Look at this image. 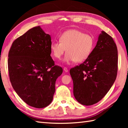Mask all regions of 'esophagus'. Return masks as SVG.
Masks as SVG:
<instances>
[{"label":"esophagus","instance_id":"34e87169","mask_svg":"<svg viewBox=\"0 0 128 128\" xmlns=\"http://www.w3.org/2000/svg\"><path fill=\"white\" fill-rule=\"evenodd\" d=\"M63 69L64 70V72H68V68H66V67H64V68H63Z\"/></svg>","mask_w":128,"mask_h":128}]
</instances>
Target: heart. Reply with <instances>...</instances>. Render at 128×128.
<instances>
[{"label":"heart","mask_w":128,"mask_h":128,"mask_svg":"<svg viewBox=\"0 0 128 128\" xmlns=\"http://www.w3.org/2000/svg\"><path fill=\"white\" fill-rule=\"evenodd\" d=\"M94 39L91 34H85L78 30H69L62 33L59 41L52 43L50 50L56 58L61 59L66 50L64 61L81 62L90 55L94 50Z\"/></svg>","instance_id":"b5f03b06"}]
</instances>
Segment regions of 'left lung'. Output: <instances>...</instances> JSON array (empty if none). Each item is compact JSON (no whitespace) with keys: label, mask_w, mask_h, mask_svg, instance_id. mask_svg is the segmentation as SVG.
<instances>
[{"label":"left lung","mask_w":128,"mask_h":128,"mask_svg":"<svg viewBox=\"0 0 128 128\" xmlns=\"http://www.w3.org/2000/svg\"><path fill=\"white\" fill-rule=\"evenodd\" d=\"M117 72V47L112 37L102 31L88 58L70 70L76 100L85 106L99 102L112 86Z\"/></svg>","instance_id":"obj_1"}]
</instances>
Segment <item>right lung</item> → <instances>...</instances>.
I'll list each match as a JSON object with an SVG mask.
<instances>
[{"label":"right lung","mask_w":128,"mask_h":128,"mask_svg":"<svg viewBox=\"0 0 128 128\" xmlns=\"http://www.w3.org/2000/svg\"><path fill=\"white\" fill-rule=\"evenodd\" d=\"M50 34L40 26L30 29L13 42L8 54V72L13 88L28 105L47 107L56 91V81L62 72L50 56Z\"/></svg>","instance_id":"obj_1"}]
</instances>
